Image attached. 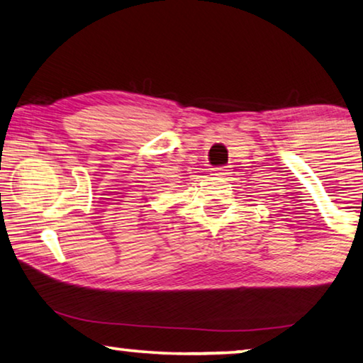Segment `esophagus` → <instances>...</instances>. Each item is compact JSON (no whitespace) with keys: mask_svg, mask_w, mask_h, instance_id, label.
<instances>
[{"mask_svg":"<svg viewBox=\"0 0 363 363\" xmlns=\"http://www.w3.org/2000/svg\"><path fill=\"white\" fill-rule=\"evenodd\" d=\"M212 176H216V177H226V176H228V169H226V166L212 167Z\"/></svg>","mask_w":363,"mask_h":363,"instance_id":"esophagus-1","label":"esophagus"}]
</instances>
